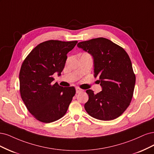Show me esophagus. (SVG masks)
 Returning <instances> with one entry per match:
<instances>
[{"label": "esophagus", "mask_w": 154, "mask_h": 154, "mask_svg": "<svg viewBox=\"0 0 154 154\" xmlns=\"http://www.w3.org/2000/svg\"><path fill=\"white\" fill-rule=\"evenodd\" d=\"M75 90H76V93H81V92H82L83 91L82 89L79 88H76Z\"/></svg>", "instance_id": "1"}]
</instances>
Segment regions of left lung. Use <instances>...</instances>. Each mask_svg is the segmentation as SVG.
Instances as JSON below:
<instances>
[{"mask_svg":"<svg viewBox=\"0 0 154 154\" xmlns=\"http://www.w3.org/2000/svg\"><path fill=\"white\" fill-rule=\"evenodd\" d=\"M77 47L94 59V76L98 77L102 90L94 94L86 90L88 101L84 108L91 116L112 120L122 115L130 105L136 76L129 56L124 49L104 38L79 42Z\"/></svg>","mask_w":154,"mask_h":154,"instance_id":"obj_1","label":"left lung"}]
</instances>
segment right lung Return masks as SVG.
Returning a JSON list of instances; mask_svg holds the SVG:
<instances>
[{"mask_svg":"<svg viewBox=\"0 0 154 154\" xmlns=\"http://www.w3.org/2000/svg\"><path fill=\"white\" fill-rule=\"evenodd\" d=\"M77 41L48 40L39 43L23 61L19 74L20 92L28 111L43 123L55 122L65 115L73 97L74 87L53 84L54 73L60 75L66 54Z\"/></svg>","mask_w":154,"mask_h":154,"instance_id":"obj_1","label":"right lung"}]
</instances>
